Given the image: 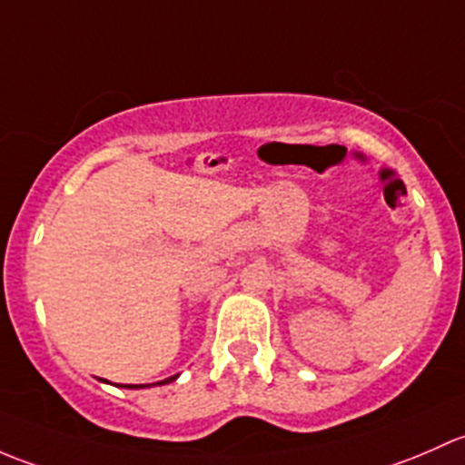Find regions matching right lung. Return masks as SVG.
<instances>
[{
    "instance_id": "right-lung-1",
    "label": "right lung",
    "mask_w": 465,
    "mask_h": 465,
    "mask_svg": "<svg viewBox=\"0 0 465 465\" xmlns=\"http://www.w3.org/2000/svg\"><path fill=\"white\" fill-rule=\"evenodd\" d=\"M176 378H179V374H176V376H170V378H165V381H159V382H156V385H167V382L176 381ZM118 387H127V390H138V387H150V385H118Z\"/></svg>"
}]
</instances>
